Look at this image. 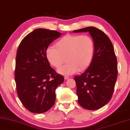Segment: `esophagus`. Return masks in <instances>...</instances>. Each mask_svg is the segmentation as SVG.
Returning a JSON list of instances; mask_svg holds the SVG:
<instances>
[{
    "mask_svg": "<svg viewBox=\"0 0 130 130\" xmlns=\"http://www.w3.org/2000/svg\"><path fill=\"white\" fill-rule=\"evenodd\" d=\"M64 79H66V80H67V79L70 78V76H66H66H64Z\"/></svg>",
    "mask_w": 130,
    "mask_h": 130,
    "instance_id": "obj_1",
    "label": "esophagus"
}]
</instances>
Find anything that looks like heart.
<instances>
[{"label": "heart", "mask_w": 130, "mask_h": 130, "mask_svg": "<svg viewBox=\"0 0 130 130\" xmlns=\"http://www.w3.org/2000/svg\"><path fill=\"white\" fill-rule=\"evenodd\" d=\"M57 48L48 47L45 56L52 66L58 68L63 62L64 57L67 62L58 70L59 73L71 75L83 71L89 66L94 58L95 43L88 35L67 34L55 43Z\"/></svg>", "instance_id": "obj_1"}]
</instances>
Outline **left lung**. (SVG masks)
<instances>
[{
  "instance_id": "left-lung-1",
  "label": "left lung",
  "mask_w": 130,
  "mask_h": 130,
  "mask_svg": "<svg viewBox=\"0 0 130 130\" xmlns=\"http://www.w3.org/2000/svg\"><path fill=\"white\" fill-rule=\"evenodd\" d=\"M89 32L95 43V53L88 69L75 76L78 103L83 108L95 110L108 103L112 96L118 76L117 59L107 35L95 27L75 30Z\"/></svg>"
}]
</instances>
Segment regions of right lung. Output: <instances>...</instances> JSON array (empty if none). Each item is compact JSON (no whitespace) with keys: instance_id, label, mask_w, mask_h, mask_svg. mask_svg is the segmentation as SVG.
<instances>
[{"instance_id":"1","label":"right lung","mask_w":130,"mask_h":130,"mask_svg":"<svg viewBox=\"0 0 130 130\" xmlns=\"http://www.w3.org/2000/svg\"><path fill=\"white\" fill-rule=\"evenodd\" d=\"M60 32L38 28L22 40L16 57L15 80L17 94L27 110L33 113L45 112L55 102L56 88L64 77L50 66L45 50L61 36Z\"/></svg>"}]
</instances>
